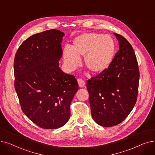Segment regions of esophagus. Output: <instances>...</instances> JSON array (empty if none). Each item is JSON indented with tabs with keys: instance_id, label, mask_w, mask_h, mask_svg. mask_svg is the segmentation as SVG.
<instances>
[{
	"instance_id": "1",
	"label": "esophagus",
	"mask_w": 155,
	"mask_h": 155,
	"mask_svg": "<svg viewBox=\"0 0 155 155\" xmlns=\"http://www.w3.org/2000/svg\"><path fill=\"white\" fill-rule=\"evenodd\" d=\"M77 81H78V84L80 87L83 88V87H85V81H84V80L81 79V78H78V79H77Z\"/></svg>"
}]
</instances>
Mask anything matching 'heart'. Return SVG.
Instances as JSON below:
<instances>
[{
    "label": "heart",
    "instance_id": "b5f03b06",
    "mask_svg": "<svg viewBox=\"0 0 155 155\" xmlns=\"http://www.w3.org/2000/svg\"><path fill=\"white\" fill-rule=\"evenodd\" d=\"M115 51L114 40L110 36L87 32L73 39L71 48H64V63L68 70L73 71L80 64V57L84 56L86 68L93 73H99L109 67Z\"/></svg>",
    "mask_w": 155,
    "mask_h": 155
}]
</instances>
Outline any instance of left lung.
<instances>
[{"instance_id":"obj_1","label":"left lung","mask_w":155,"mask_h":155,"mask_svg":"<svg viewBox=\"0 0 155 155\" xmlns=\"http://www.w3.org/2000/svg\"><path fill=\"white\" fill-rule=\"evenodd\" d=\"M119 50L109 67L87 80L92 116L98 124L111 127L122 123L137 101L140 71L136 56L128 41L114 33Z\"/></svg>"}]
</instances>
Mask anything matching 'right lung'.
I'll return each instance as SVG.
<instances>
[{
    "mask_svg": "<svg viewBox=\"0 0 155 155\" xmlns=\"http://www.w3.org/2000/svg\"><path fill=\"white\" fill-rule=\"evenodd\" d=\"M64 35L56 29L32 35L21 45L14 58V87L21 109L43 129H57L67 123L78 90L75 77L59 67Z\"/></svg>",
    "mask_w": 155,
    "mask_h": 155,
    "instance_id": "1",
    "label": "right lung"
}]
</instances>
